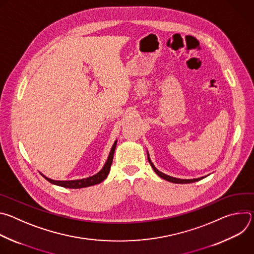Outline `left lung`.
I'll use <instances>...</instances> for the list:
<instances>
[{
  "label": "left lung",
  "mask_w": 254,
  "mask_h": 254,
  "mask_svg": "<svg viewBox=\"0 0 254 254\" xmlns=\"http://www.w3.org/2000/svg\"><path fill=\"white\" fill-rule=\"evenodd\" d=\"M147 155H148V161H149V163L151 164V166H152L153 170L155 171V173H156L159 177H161L162 179H164V180H166V181H169V182H171V183H176V184H189V183L197 182V181H200V180H202V179H204V178H206V177L208 176V175H207V176L200 177V178H196V179H179V178L171 177V176H169V175H166V174L162 173L161 171H159V170L155 167V165H154L153 162L151 161V158H150V155H149V152H148V151H147Z\"/></svg>",
  "instance_id": "8db88e82"
}]
</instances>
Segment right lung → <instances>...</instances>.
<instances>
[{
    "label": "right lung",
    "instance_id": "1",
    "mask_svg": "<svg viewBox=\"0 0 254 254\" xmlns=\"http://www.w3.org/2000/svg\"><path fill=\"white\" fill-rule=\"evenodd\" d=\"M117 142L118 139L115 140L113 147L111 149L110 155L107 157V160L105 162V164L103 165L102 169L96 173L95 175L88 177V178H84V179H78V180H70V181H56V180H52L48 177H46L45 175L41 174L48 182H50L51 184L60 186V187H64V188H69V189H80V188H85V187H90L96 184L101 183L102 181H104L111 171V166L113 164V159H114V154L116 151V147H117Z\"/></svg>",
    "mask_w": 254,
    "mask_h": 254
}]
</instances>
